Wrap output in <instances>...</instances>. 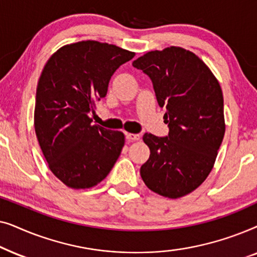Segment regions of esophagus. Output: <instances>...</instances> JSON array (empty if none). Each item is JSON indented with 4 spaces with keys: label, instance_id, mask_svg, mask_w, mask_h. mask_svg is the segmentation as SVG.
Returning <instances> with one entry per match:
<instances>
[{
    "label": "esophagus",
    "instance_id": "34e87169",
    "mask_svg": "<svg viewBox=\"0 0 257 257\" xmlns=\"http://www.w3.org/2000/svg\"><path fill=\"white\" fill-rule=\"evenodd\" d=\"M126 138H127L128 140H131V142H135V140L140 139V136L136 135V133H126Z\"/></svg>",
    "mask_w": 257,
    "mask_h": 257
}]
</instances>
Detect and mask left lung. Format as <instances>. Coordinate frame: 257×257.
<instances>
[{"mask_svg":"<svg viewBox=\"0 0 257 257\" xmlns=\"http://www.w3.org/2000/svg\"><path fill=\"white\" fill-rule=\"evenodd\" d=\"M132 65L152 80L170 128L166 137L144 135L151 154L140 175L154 193L181 198L206 180L215 163L226 130L222 90L198 56L179 47L150 51Z\"/></svg>","mask_w":257,"mask_h":257,"instance_id":"obj_1","label":"left lung"}]
</instances>
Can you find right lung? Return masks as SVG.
Listing matches in <instances>:
<instances>
[{"label":"right lung","instance_id":"obj_1","mask_svg":"<svg viewBox=\"0 0 257 257\" xmlns=\"http://www.w3.org/2000/svg\"><path fill=\"white\" fill-rule=\"evenodd\" d=\"M135 52L97 41L62 47L37 84L35 131L52 173L70 188L99 184L120 156L125 137L93 125L94 103L106 96L115 70Z\"/></svg>","mask_w":257,"mask_h":257}]
</instances>
